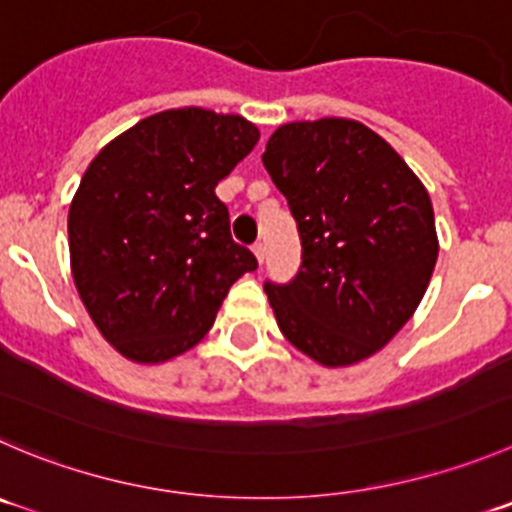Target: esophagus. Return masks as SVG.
<instances>
[{
    "instance_id": "esophagus-1",
    "label": "esophagus",
    "mask_w": 512,
    "mask_h": 512,
    "mask_svg": "<svg viewBox=\"0 0 512 512\" xmlns=\"http://www.w3.org/2000/svg\"><path fill=\"white\" fill-rule=\"evenodd\" d=\"M253 256L259 259V264H264V259H266V243H261V241L253 243Z\"/></svg>"
}]
</instances>
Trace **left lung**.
Segmentation results:
<instances>
[{
    "instance_id": "1",
    "label": "left lung",
    "mask_w": 512,
    "mask_h": 512,
    "mask_svg": "<svg viewBox=\"0 0 512 512\" xmlns=\"http://www.w3.org/2000/svg\"><path fill=\"white\" fill-rule=\"evenodd\" d=\"M261 160L301 238L294 279L264 284L281 334L324 367L372 357L410 321L435 269L425 186L357 120L281 125Z\"/></svg>"
}]
</instances>
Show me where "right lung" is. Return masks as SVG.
Masks as SVG:
<instances>
[{"label": "right lung", "instance_id": "add662e5", "mask_svg": "<svg viewBox=\"0 0 512 512\" xmlns=\"http://www.w3.org/2000/svg\"><path fill=\"white\" fill-rule=\"evenodd\" d=\"M256 143L241 115L178 107L140 120L87 165L67 216L72 279L123 357L158 364L196 347L233 281L259 266L216 196Z\"/></svg>", "mask_w": 512, "mask_h": 512}]
</instances>
